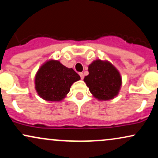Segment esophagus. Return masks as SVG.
I'll use <instances>...</instances> for the list:
<instances>
[{"label": "esophagus", "mask_w": 158, "mask_h": 158, "mask_svg": "<svg viewBox=\"0 0 158 158\" xmlns=\"http://www.w3.org/2000/svg\"><path fill=\"white\" fill-rule=\"evenodd\" d=\"M79 76H80L81 79H84V74H83V73H79Z\"/></svg>", "instance_id": "obj_1"}]
</instances>
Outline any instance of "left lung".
<instances>
[{
    "instance_id": "1",
    "label": "left lung",
    "mask_w": 158,
    "mask_h": 158,
    "mask_svg": "<svg viewBox=\"0 0 158 158\" xmlns=\"http://www.w3.org/2000/svg\"><path fill=\"white\" fill-rule=\"evenodd\" d=\"M88 72L89 74L84 78V81L94 97L106 101L118 95L122 78L111 63L97 59L88 66Z\"/></svg>"
}]
</instances>
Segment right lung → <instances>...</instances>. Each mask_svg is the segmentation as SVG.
I'll return each mask as SVG.
<instances>
[{
  "instance_id": "1",
  "label": "right lung",
  "mask_w": 158,
  "mask_h": 158,
  "mask_svg": "<svg viewBox=\"0 0 158 158\" xmlns=\"http://www.w3.org/2000/svg\"><path fill=\"white\" fill-rule=\"evenodd\" d=\"M79 79L73 69L66 68L59 61L49 60L36 73L35 88L43 99L58 102L65 98L71 85Z\"/></svg>"
}]
</instances>
